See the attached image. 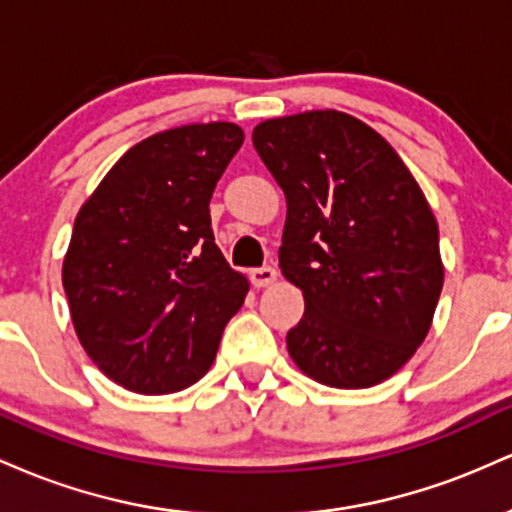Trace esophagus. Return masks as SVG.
Wrapping results in <instances>:
<instances>
[{
	"label": "esophagus",
	"instance_id": "esophagus-1",
	"mask_svg": "<svg viewBox=\"0 0 512 512\" xmlns=\"http://www.w3.org/2000/svg\"><path fill=\"white\" fill-rule=\"evenodd\" d=\"M250 281H252V286H255V289H264V286L274 284V281H276V269L274 267L252 269Z\"/></svg>",
	"mask_w": 512,
	"mask_h": 512
}]
</instances>
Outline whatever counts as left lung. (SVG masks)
<instances>
[{
	"label": "left lung",
	"mask_w": 512,
	"mask_h": 512,
	"mask_svg": "<svg viewBox=\"0 0 512 512\" xmlns=\"http://www.w3.org/2000/svg\"><path fill=\"white\" fill-rule=\"evenodd\" d=\"M252 144L286 195L279 267L305 301L286 334L293 363L339 390L392 378L424 344L445 279L419 182L385 137L339 110L264 120Z\"/></svg>",
	"instance_id": "1"
}]
</instances>
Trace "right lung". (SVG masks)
Wrapping results in <instances>:
<instances>
[{
	"label": "right lung",
	"mask_w": 512,
	"mask_h": 512,
	"mask_svg": "<svg viewBox=\"0 0 512 512\" xmlns=\"http://www.w3.org/2000/svg\"><path fill=\"white\" fill-rule=\"evenodd\" d=\"M236 122L134 144L81 204L62 262L76 337L117 385L168 395L204 378L248 279L214 243L209 199L243 146Z\"/></svg>",
	"instance_id": "add662e5"
}]
</instances>
